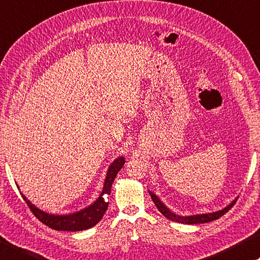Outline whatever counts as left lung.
I'll return each mask as SVG.
<instances>
[{"label":"left lung","mask_w":260,"mask_h":260,"mask_svg":"<svg viewBox=\"0 0 260 260\" xmlns=\"http://www.w3.org/2000/svg\"><path fill=\"white\" fill-rule=\"evenodd\" d=\"M149 193L151 198H152L155 207H157L158 210L161 212L166 218L171 219L173 221H176V223H182V224H204V223H208V221H211V220H216L218 219L219 217L225 215L226 212L232 208L235 202H237V199H234L228 207H225V208H223L221 210L215 211V212H208V214H200V215H192V216H179V215H176L175 212H173L169 208H167L164 202L160 200L154 193H152L151 191H149Z\"/></svg>","instance_id":"8db88e82"}]
</instances>
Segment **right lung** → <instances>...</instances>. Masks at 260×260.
I'll list each match as a JSON object with an SVG mask.
<instances>
[{
    "mask_svg": "<svg viewBox=\"0 0 260 260\" xmlns=\"http://www.w3.org/2000/svg\"><path fill=\"white\" fill-rule=\"evenodd\" d=\"M124 157H118L116 160H114V162L110 165V167L107 172L105 184H103V190L100 197H99L92 205L86 207V208H84L77 212H73V214H48V212L41 210L32 205L22 193L21 196L27 206L29 207V209L32 211V214L36 216V218H39L42 223L49 226V228L56 231H70V232L88 230L93 228V226H95L99 221L101 220L103 215H105V212L107 211L109 202H108V198H106L105 194H110L112 183H114L118 172H119L121 167L124 166Z\"/></svg>",
    "mask_w": 260,
    "mask_h": 260,
    "instance_id": "right-lung-1",
    "label": "right lung"
}]
</instances>
